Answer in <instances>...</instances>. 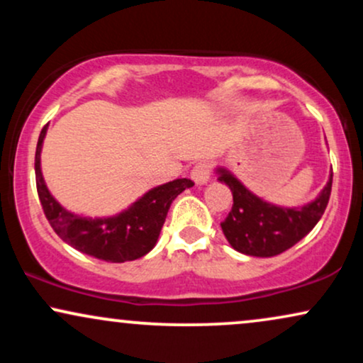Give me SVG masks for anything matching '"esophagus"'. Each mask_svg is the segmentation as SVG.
<instances>
[{
	"label": "esophagus",
	"instance_id": "1",
	"mask_svg": "<svg viewBox=\"0 0 363 363\" xmlns=\"http://www.w3.org/2000/svg\"><path fill=\"white\" fill-rule=\"evenodd\" d=\"M191 179L196 182L198 186L206 184L210 181V165L208 164H198L191 172Z\"/></svg>",
	"mask_w": 363,
	"mask_h": 363
}]
</instances>
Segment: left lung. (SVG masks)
Returning a JSON list of instances; mask_svg holds the SVG:
<instances>
[{
  "mask_svg": "<svg viewBox=\"0 0 363 363\" xmlns=\"http://www.w3.org/2000/svg\"><path fill=\"white\" fill-rule=\"evenodd\" d=\"M216 177L230 187L234 205L225 222L223 235L235 251L256 257L281 254L303 239L326 210L331 194L333 172L318 198L303 206H278L249 191L227 167L218 165Z\"/></svg>",
  "mask_w": 363,
  "mask_h": 363,
  "instance_id": "obj_1",
  "label": "left lung"
}]
</instances>
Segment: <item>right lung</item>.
I'll return each instance as SVG.
<instances>
[{"instance_id": "add662e5", "label": "right lung", "mask_w": 363, "mask_h": 363, "mask_svg": "<svg viewBox=\"0 0 363 363\" xmlns=\"http://www.w3.org/2000/svg\"><path fill=\"white\" fill-rule=\"evenodd\" d=\"M48 126L40 131L35 148V182L40 205L51 227L66 244L83 254L107 262L135 261L155 247L174 199L187 187L191 179H176L153 187L133 205L112 216H82L61 206L45 186L40 169V152Z\"/></svg>"}]
</instances>
